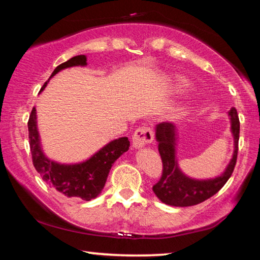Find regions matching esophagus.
Segmentation results:
<instances>
[{
	"label": "esophagus",
	"mask_w": 260,
	"mask_h": 260,
	"mask_svg": "<svg viewBox=\"0 0 260 260\" xmlns=\"http://www.w3.org/2000/svg\"><path fill=\"white\" fill-rule=\"evenodd\" d=\"M153 140V133L149 127H140L133 134V148L141 149Z\"/></svg>",
	"instance_id": "1"
}]
</instances>
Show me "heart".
Returning a JSON list of instances; mask_svg holds the SVG:
<instances>
[{"label":"heart","instance_id":"b5f03b06","mask_svg":"<svg viewBox=\"0 0 260 260\" xmlns=\"http://www.w3.org/2000/svg\"><path fill=\"white\" fill-rule=\"evenodd\" d=\"M172 85L174 86V88L178 91L187 90L188 88L190 87V83L184 80V79H181V78H178V79H174V80H172Z\"/></svg>","mask_w":260,"mask_h":260}]
</instances>
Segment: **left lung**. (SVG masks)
I'll return each mask as SVG.
<instances>
[{"instance_id": "8db88e82", "label": "left lung", "mask_w": 260, "mask_h": 260, "mask_svg": "<svg viewBox=\"0 0 260 260\" xmlns=\"http://www.w3.org/2000/svg\"><path fill=\"white\" fill-rule=\"evenodd\" d=\"M228 117L234 139V151L225 171L211 179H193L184 174L177 157L179 129L171 122H161L156 126L155 136L162 161V174L152 190L162 203L181 208L196 205L212 197L225 186L236 164L240 138V120L235 108L228 111Z\"/></svg>"}]
</instances>
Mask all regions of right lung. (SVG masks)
I'll return each mask as SVG.
<instances>
[{
	"label": "right lung",
	"mask_w": 260,
	"mask_h": 260,
	"mask_svg": "<svg viewBox=\"0 0 260 260\" xmlns=\"http://www.w3.org/2000/svg\"><path fill=\"white\" fill-rule=\"evenodd\" d=\"M86 65V55L74 56L65 63H61L54 70L48 81L42 86L40 93L47 87L50 79L61 70ZM37 118V109L34 107L27 124L29 148L32 152L33 165L43 181L67 197L81 199L83 201L96 199L103 190L113 162L129 149L128 139L125 136L110 141L93 156L83 161L63 164L50 159L43 152Z\"/></svg>",
	"instance_id": "1"
}]
</instances>
